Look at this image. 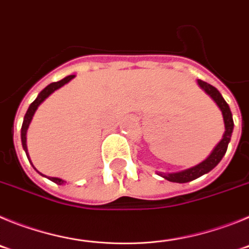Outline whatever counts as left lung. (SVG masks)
<instances>
[{
    "label": "left lung",
    "instance_id": "obj_1",
    "mask_svg": "<svg viewBox=\"0 0 249 249\" xmlns=\"http://www.w3.org/2000/svg\"><path fill=\"white\" fill-rule=\"evenodd\" d=\"M197 83L199 85L202 89L206 92L215 103L219 107V109L222 111V114H223V121H224V135L223 138L221 140L217 146L214 147V149L212 151L208 157L201 162L199 164L195 167H191L188 169H184V171H181V172H175V173H163V172H158V175L160 177L166 178L167 181L169 182H176V183H187V182H191L196 178L201 177V176L206 175L210 171H212L217 164L221 162V160L223 158V156L226 155V151H227L228 143L231 141V136H232L233 132V118H232V112L230 109V106L227 105V102L224 101V98L222 97V94L219 93V91L215 87H213L210 83L204 82L202 80H197Z\"/></svg>",
    "mask_w": 249,
    "mask_h": 249
}]
</instances>
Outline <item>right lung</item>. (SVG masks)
<instances>
[{
    "instance_id": "1",
    "label": "right lung",
    "mask_w": 249,
    "mask_h": 249,
    "mask_svg": "<svg viewBox=\"0 0 249 249\" xmlns=\"http://www.w3.org/2000/svg\"><path fill=\"white\" fill-rule=\"evenodd\" d=\"M72 78H74V74H71V76L65 77L63 80L58 81V82H53V83H51V85H48L47 87H46V89H43L42 91L39 92L36 100H35L34 102L31 103L30 107H28L27 112H26V114H25V118H23V123H22V128H21L22 147H23V149H25V152H26V155H27L28 160H30V157H28L27 144H26V133H27V128H28V126H30L31 121H32V117H34L35 112H36V109L38 108V106L41 105V103H42L43 101H45L46 98H47L51 93H53V92L56 91V89H61L62 86H65L66 83L70 82V81H71ZM30 162H31V160H30ZM35 169H36V168H35ZM37 172H38V171H37ZM39 175H42V173H39ZM42 176H45V175H42ZM48 179H51V181L54 182V183H57V184H63V183H65V181H63V179H61V178H57V177H48Z\"/></svg>"
}]
</instances>
